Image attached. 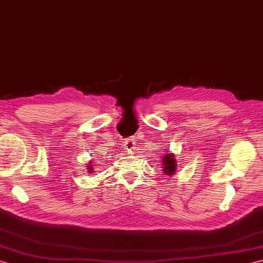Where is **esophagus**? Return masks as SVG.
Returning <instances> with one entry per match:
<instances>
[{
    "mask_svg": "<svg viewBox=\"0 0 263 263\" xmlns=\"http://www.w3.org/2000/svg\"><path fill=\"white\" fill-rule=\"evenodd\" d=\"M129 146H131V143H130V145H129Z\"/></svg>",
    "mask_w": 263,
    "mask_h": 263,
    "instance_id": "esophagus-1",
    "label": "esophagus"
}]
</instances>
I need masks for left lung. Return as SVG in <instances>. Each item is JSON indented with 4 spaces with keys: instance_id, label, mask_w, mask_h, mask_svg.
<instances>
[{
    "instance_id": "left-lung-1",
    "label": "left lung",
    "mask_w": 263,
    "mask_h": 263,
    "mask_svg": "<svg viewBox=\"0 0 263 263\" xmlns=\"http://www.w3.org/2000/svg\"><path fill=\"white\" fill-rule=\"evenodd\" d=\"M161 164H162V173L168 176V177H173L176 172H177V161H176V158L175 155L173 152L170 151H163V154L161 156Z\"/></svg>"
}]
</instances>
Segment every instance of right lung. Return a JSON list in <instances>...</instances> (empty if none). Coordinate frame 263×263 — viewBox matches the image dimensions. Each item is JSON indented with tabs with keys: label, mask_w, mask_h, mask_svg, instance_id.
I'll use <instances>...</instances> for the list:
<instances>
[{
	"label": "right lung",
	"mask_w": 263,
	"mask_h": 263,
	"mask_svg": "<svg viewBox=\"0 0 263 263\" xmlns=\"http://www.w3.org/2000/svg\"><path fill=\"white\" fill-rule=\"evenodd\" d=\"M93 163H94V162H93V161H91V160H90V161H89V162L87 163V164H88V166H87V170H88V174H91V173H93V172H94V167H93V166H94V164H93Z\"/></svg>",
	"instance_id": "obj_1"
}]
</instances>
